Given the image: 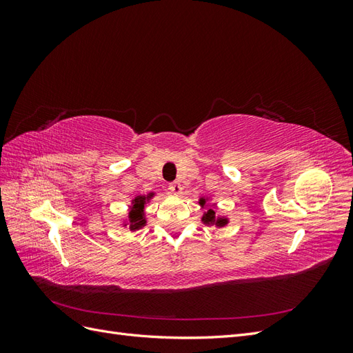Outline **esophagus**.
Instances as JSON below:
<instances>
[{
  "mask_svg": "<svg viewBox=\"0 0 353 353\" xmlns=\"http://www.w3.org/2000/svg\"><path fill=\"white\" fill-rule=\"evenodd\" d=\"M168 188H169L170 193L175 194V196L181 194V191H183V187H181V184H179V183H170Z\"/></svg>",
  "mask_w": 353,
  "mask_h": 353,
  "instance_id": "esophagus-1",
  "label": "esophagus"
}]
</instances>
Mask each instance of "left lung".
I'll return each mask as SVG.
<instances>
[{
    "label": "left lung",
    "instance_id": "obj_1",
    "mask_svg": "<svg viewBox=\"0 0 353 353\" xmlns=\"http://www.w3.org/2000/svg\"><path fill=\"white\" fill-rule=\"evenodd\" d=\"M199 203H200L201 206H205L206 200H205V199H200V201H199ZM201 221L205 222V223H215L216 227H223V225H225V223L228 222L227 219H223V218H218V219H216L215 210H213V209H209L208 212H205V215H203Z\"/></svg>",
    "mask_w": 353,
    "mask_h": 353
}]
</instances>
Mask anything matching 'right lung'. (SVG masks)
I'll return each mask as SVG.
<instances>
[{"label": "right lung", "instance_id": "add662e5", "mask_svg": "<svg viewBox=\"0 0 353 353\" xmlns=\"http://www.w3.org/2000/svg\"><path fill=\"white\" fill-rule=\"evenodd\" d=\"M153 197V193L148 196H137L132 200V206L130 210V228L131 230H138L145 225V219H144V206L145 201L150 200Z\"/></svg>", "mask_w": 353, "mask_h": 353}]
</instances>
